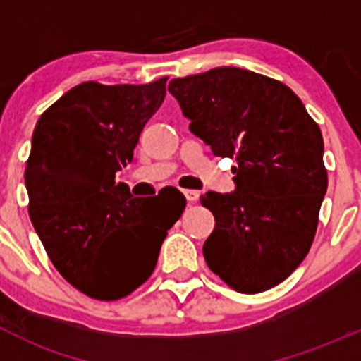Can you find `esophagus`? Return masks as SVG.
Listing matches in <instances>:
<instances>
[{
	"label": "esophagus",
	"instance_id": "esophagus-1",
	"mask_svg": "<svg viewBox=\"0 0 361 361\" xmlns=\"http://www.w3.org/2000/svg\"><path fill=\"white\" fill-rule=\"evenodd\" d=\"M183 195L187 197L188 202H197L199 201V192L197 190H183Z\"/></svg>",
	"mask_w": 361,
	"mask_h": 361
}]
</instances>
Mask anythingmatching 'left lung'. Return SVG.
Segmentation results:
<instances>
[{"label":"left lung","instance_id":"left-lung-1","mask_svg":"<svg viewBox=\"0 0 361 361\" xmlns=\"http://www.w3.org/2000/svg\"><path fill=\"white\" fill-rule=\"evenodd\" d=\"M190 130L218 157H235V190L207 192L214 231L204 258L241 293L285 281L307 255L325 197L323 136L285 83L241 68H214L167 87Z\"/></svg>","mask_w":361,"mask_h":361}]
</instances>
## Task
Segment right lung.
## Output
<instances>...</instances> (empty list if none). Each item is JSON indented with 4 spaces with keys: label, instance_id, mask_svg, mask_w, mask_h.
Segmentation results:
<instances>
[{
    "label": "right lung",
    "instance_id": "1",
    "mask_svg": "<svg viewBox=\"0 0 361 361\" xmlns=\"http://www.w3.org/2000/svg\"><path fill=\"white\" fill-rule=\"evenodd\" d=\"M166 80L80 83L39 116L32 133L29 216L61 276L99 300L126 297L150 278L167 231L185 209V197L162 213L115 183L162 104Z\"/></svg>",
    "mask_w": 361,
    "mask_h": 361
}]
</instances>
